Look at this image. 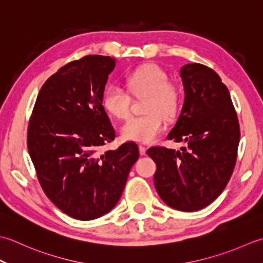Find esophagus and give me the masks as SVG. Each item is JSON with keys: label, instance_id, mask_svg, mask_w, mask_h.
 I'll use <instances>...</instances> for the list:
<instances>
[{"label": "esophagus", "instance_id": "34e87169", "mask_svg": "<svg viewBox=\"0 0 263 263\" xmlns=\"http://www.w3.org/2000/svg\"><path fill=\"white\" fill-rule=\"evenodd\" d=\"M146 147L144 145H139V153H141L142 155H145L146 154Z\"/></svg>", "mask_w": 263, "mask_h": 263}]
</instances>
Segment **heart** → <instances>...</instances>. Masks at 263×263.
Returning <instances> with one entry per match:
<instances>
[{"mask_svg": "<svg viewBox=\"0 0 263 263\" xmlns=\"http://www.w3.org/2000/svg\"><path fill=\"white\" fill-rule=\"evenodd\" d=\"M127 86L135 96H147L145 116L133 117L121 128V135L127 141L151 143L162 133L165 118H173L180 105V92L168 83V76L155 64L137 68L127 77ZM106 111L118 119L129 116L130 98L118 85H110L103 94Z\"/></svg>", "mask_w": 263, "mask_h": 263, "instance_id": "b5f03b06", "label": "heart"}]
</instances>
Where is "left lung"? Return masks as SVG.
<instances>
[{"instance_id":"1","label":"left lung","mask_w":263,"mask_h":263,"mask_svg":"<svg viewBox=\"0 0 263 263\" xmlns=\"http://www.w3.org/2000/svg\"><path fill=\"white\" fill-rule=\"evenodd\" d=\"M184 104L168 139L184 142L180 151L151 147L157 164L154 186L176 210L192 212L210 204L233 174L239 144V124L229 90L212 69L200 63L180 68Z\"/></svg>"}]
</instances>
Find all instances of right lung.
I'll use <instances>...</instances> for the list:
<instances>
[{
	"mask_svg": "<svg viewBox=\"0 0 263 263\" xmlns=\"http://www.w3.org/2000/svg\"><path fill=\"white\" fill-rule=\"evenodd\" d=\"M115 67L116 59L103 55L63 66L42 86L29 121L27 146L42 189L78 220L116 206L139 155L134 142L100 152L116 137L102 104Z\"/></svg>",
	"mask_w": 263,
	"mask_h": 263,
	"instance_id": "right-lung-1",
	"label": "right lung"
}]
</instances>
